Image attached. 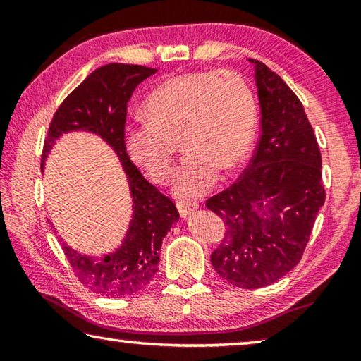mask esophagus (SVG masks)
<instances>
[{"mask_svg":"<svg viewBox=\"0 0 361 361\" xmlns=\"http://www.w3.org/2000/svg\"><path fill=\"white\" fill-rule=\"evenodd\" d=\"M195 210H197V204L194 202H188V200H181V202H178V212L181 218H186L191 215V213H194Z\"/></svg>","mask_w":361,"mask_h":361,"instance_id":"1","label":"esophagus"}]
</instances>
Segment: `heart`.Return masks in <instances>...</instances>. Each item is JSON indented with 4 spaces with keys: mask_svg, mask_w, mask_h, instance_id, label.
<instances>
[{
    "mask_svg": "<svg viewBox=\"0 0 361 361\" xmlns=\"http://www.w3.org/2000/svg\"><path fill=\"white\" fill-rule=\"evenodd\" d=\"M148 119L126 127L127 154L156 183L173 176L176 142L186 157L175 192L191 199L205 194L224 173L239 169L256 132V105L243 78L234 71H192L159 84L145 103Z\"/></svg>",
    "mask_w": 361,
    "mask_h": 361,
    "instance_id": "heart-1",
    "label": "heart"
}]
</instances>
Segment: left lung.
Returning <instances> with one entry per match:
<instances>
[{
  "label": "left lung",
  "mask_w": 361,
  "mask_h": 361,
  "mask_svg": "<svg viewBox=\"0 0 361 361\" xmlns=\"http://www.w3.org/2000/svg\"><path fill=\"white\" fill-rule=\"evenodd\" d=\"M261 106V135L240 178L207 200L228 226L212 266L239 288H261L302 258L325 204L322 154L296 94L277 73L250 59Z\"/></svg>",
  "instance_id": "obj_1"
}]
</instances>
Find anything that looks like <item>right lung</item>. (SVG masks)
I'll use <instances>...</instances> for the list:
<instances>
[{"label": "right lung", "instance_id": "obj_1", "mask_svg": "<svg viewBox=\"0 0 361 361\" xmlns=\"http://www.w3.org/2000/svg\"><path fill=\"white\" fill-rule=\"evenodd\" d=\"M156 71L142 65L108 63L90 73L54 114L42 148L41 167L62 133L92 132L111 146L126 170L133 215L122 245L95 258L75 252L60 239L79 282L102 296L126 298L145 288L157 272L162 239L180 218L173 200L140 173L124 145L127 103L137 85Z\"/></svg>", "mask_w": 361, "mask_h": 361}]
</instances>
